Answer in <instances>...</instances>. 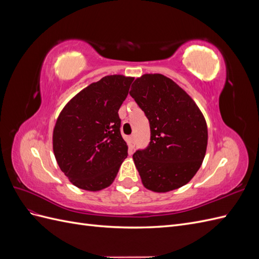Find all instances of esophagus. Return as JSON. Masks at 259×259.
<instances>
[{"label":"esophagus","mask_w":259,"mask_h":259,"mask_svg":"<svg viewBox=\"0 0 259 259\" xmlns=\"http://www.w3.org/2000/svg\"><path fill=\"white\" fill-rule=\"evenodd\" d=\"M128 147H130V149H134V147H135V138H134V136H130L128 137Z\"/></svg>","instance_id":"1"}]
</instances>
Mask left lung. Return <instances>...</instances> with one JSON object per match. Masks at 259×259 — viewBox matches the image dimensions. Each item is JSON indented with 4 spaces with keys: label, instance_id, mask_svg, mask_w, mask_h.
<instances>
[{
    "label": "left lung",
    "instance_id": "8db88e82",
    "mask_svg": "<svg viewBox=\"0 0 259 259\" xmlns=\"http://www.w3.org/2000/svg\"><path fill=\"white\" fill-rule=\"evenodd\" d=\"M130 95L150 123V143L133 160L147 189L167 192L197 174L207 147V125L193 99L169 77L144 74Z\"/></svg>",
    "mask_w": 259,
    "mask_h": 259
}]
</instances>
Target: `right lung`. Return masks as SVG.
I'll return each mask as SVG.
<instances>
[{
    "instance_id": "obj_1",
    "label": "right lung",
    "mask_w": 259,
    "mask_h": 259,
    "mask_svg": "<svg viewBox=\"0 0 259 259\" xmlns=\"http://www.w3.org/2000/svg\"><path fill=\"white\" fill-rule=\"evenodd\" d=\"M134 77L107 75L69 101L53 132L55 158L70 182L88 191L110 186L127 156L119 109Z\"/></svg>"
}]
</instances>
